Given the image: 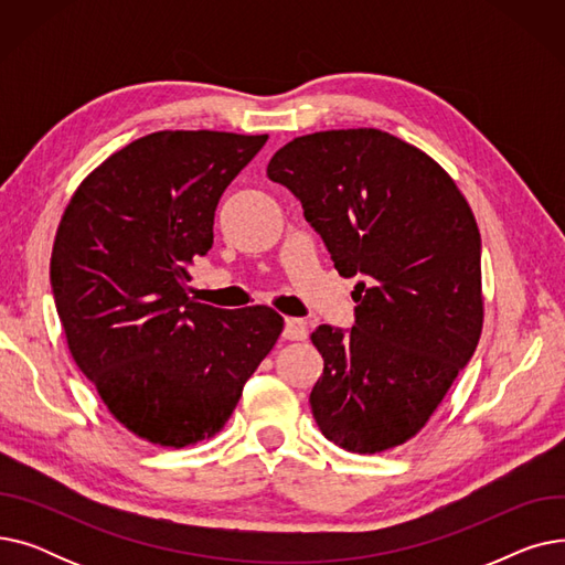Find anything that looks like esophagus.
<instances>
[{
	"label": "esophagus",
	"mask_w": 565,
	"mask_h": 565,
	"mask_svg": "<svg viewBox=\"0 0 565 565\" xmlns=\"http://www.w3.org/2000/svg\"><path fill=\"white\" fill-rule=\"evenodd\" d=\"M309 337L307 322L300 318H286L284 322V339L286 341H305Z\"/></svg>",
	"instance_id": "1"
}]
</instances>
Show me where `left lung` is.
Masks as SVG:
<instances>
[{
	"label": "left lung",
	"mask_w": 565,
	"mask_h": 565,
	"mask_svg": "<svg viewBox=\"0 0 565 565\" xmlns=\"http://www.w3.org/2000/svg\"><path fill=\"white\" fill-rule=\"evenodd\" d=\"M302 201L354 286L350 334H311L322 375L320 433L352 454L417 435L471 360L483 330L481 233L454 178L422 148L375 128L295 137L267 164Z\"/></svg>",
	"instance_id": "left-lung-1"
}]
</instances>
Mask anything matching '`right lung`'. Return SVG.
<instances>
[{"label": "right lung", "instance_id": "right-lung-1", "mask_svg": "<svg viewBox=\"0 0 565 565\" xmlns=\"http://www.w3.org/2000/svg\"><path fill=\"white\" fill-rule=\"evenodd\" d=\"M267 135L160 130L98 164L58 222L50 279L79 371L111 417L158 447L217 435L284 330L270 307L188 295L222 192Z\"/></svg>", "mask_w": 565, "mask_h": 565}]
</instances>
